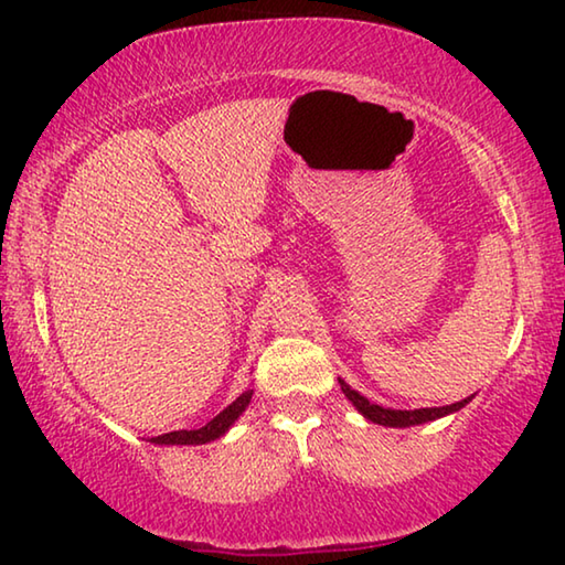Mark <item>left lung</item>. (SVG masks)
<instances>
[{"instance_id":"1","label":"left lung","mask_w":565,"mask_h":565,"mask_svg":"<svg viewBox=\"0 0 565 565\" xmlns=\"http://www.w3.org/2000/svg\"><path fill=\"white\" fill-rule=\"evenodd\" d=\"M341 391L347 394V398L351 401L353 406H356L363 416H366L369 420H374V424H381V426H416V424H426V420H436L441 418L446 414H454V411L463 408L468 401H471V396L463 398V401H456V404L451 406H441V408H414V411H394V408H384V406H376V404H369L366 398H363L361 394H356V391L349 388L347 384L341 381Z\"/></svg>"}]
</instances>
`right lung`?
<instances>
[{
  "label": "right lung",
  "instance_id": "obj_1",
  "mask_svg": "<svg viewBox=\"0 0 565 565\" xmlns=\"http://www.w3.org/2000/svg\"><path fill=\"white\" fill-rule=\"evenodd\" d=\"M252 388H246L242 396H238L232 406H226L222 414L214 416L209 420L206 426L196 428V431H171V434H161L151 438V444H171V446H196V444H209L214 441V438L224 436L228 431V426L234 424V420L244 414V408L248 406V401H252Z\"/></svg>",
  "mask_w": 565,
  "mask_h": 565
}]
</instances>
